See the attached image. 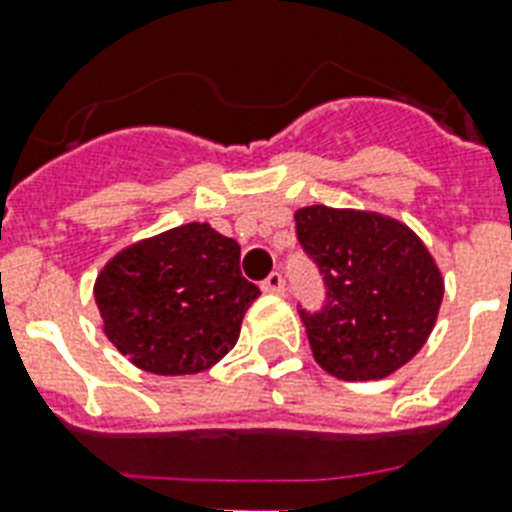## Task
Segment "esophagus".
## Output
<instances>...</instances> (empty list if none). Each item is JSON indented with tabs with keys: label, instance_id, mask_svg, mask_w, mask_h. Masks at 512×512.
<instances>
[{
	"label": "esophagus",
	"instance_id": "34e87169",
	"mask_svg": "<svg viewBox=\"0 0 512 512\" xmlns=\"http://www.w3.org/2000/svg\"><path fill=\"white\" fill-rule=\"evenodd\" d=\"M260 289L265 294H284V276L281 273H270L263 284H260Z\"/></svg>",
	"mask_w": 512,
	"mask_h": 512
}]
</instances>
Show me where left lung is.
I'll list each match as a JSON object with an SVG mask.
<instances>
[{"instance_id": "8db88e82", "label": "left lung", "mask_w": 512, "mask_h": 512, "mask_svg": "<svg viewBox=\"0 0 512 512\" xmlns=\"http://www.w3.org/2000/svg\"><path fill=\"white\" fill-rule=\"evenodd\" d=\"M294 220L328 289L321 313H299L315 363L342 381L400 371L442 307L444 278L429 247L402 220L373 210L310 205Z\"/></svg>"}]
</instances>
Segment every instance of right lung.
I'll list each match as a JSON object with an SVG mask.
<instances>
[{
  "label": "right lung",
  "mask_w": 512,
  "mask_h": 512,
  "mask_svg": "<svg viewBox=\"0 0 512 512\" xmlns=\"http://www.w3.org/2000/svg\"><path fill=\"white\" fill-rule=\"evenodd\" d=\"M242 247L210 223H184L128 244L94 281L105 334L136 368L186 376L234 350L260 297L239 270Z\"/></svg>",
  "instance_id": "1"
}]
</instances>
